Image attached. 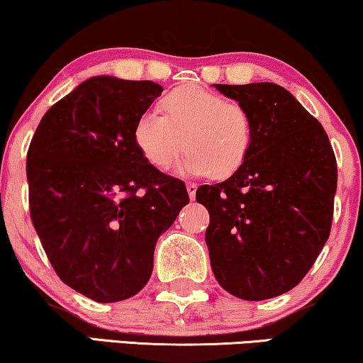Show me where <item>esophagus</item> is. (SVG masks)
Returning <instances> with one entry per match:
<instances>
[{"mask_svg":"<svg viewBox=\"0 0 363 363\" xmlns=\"http://www.w3.org/2000/svg\"><path fill=\"white\" fill-rule=\"evenodd\" d=\"M186 191H188V196H190V200H195V195H196L195 183H186Z\"/></svg>","mask_w":363,"mask_h":363,"instance_id":"esophagus-1","label":"esophagus"}]
</instances>
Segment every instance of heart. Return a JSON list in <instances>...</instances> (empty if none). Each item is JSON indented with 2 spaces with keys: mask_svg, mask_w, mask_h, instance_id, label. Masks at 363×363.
<instances>
[{
  "mask_svg": "<svg viewBox=\"0 0 363 363\" xmlns=\"http://www.w3.org/2000/svg\"><path fill=\"white\" fill-rule=\"evenodd\" d=\"M162 108L163 115L143 111L133 126L136 148L150 164L164 170L186 148L178 164L183 175L225 180L242 170L255 138L253 116L243 105L186 84L164 95Z\"/></svg>",
  "mask_w": 363,
  "mask_h": 363,
  "instance_id": "b5f03b06",
  "label": "heart"
}]
</instances>
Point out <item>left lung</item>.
I'll return each mask as SVG.
<instances>
[{
	"instance_id": "8db88e82",
	"label": "left lung",
	"mask_w": 363,
	"mask_h": 363,
	"mask_svg": "<svg viewBox=\"0 0 363 363\" xmlns=\"http://www.w3.org/2000/svg\"><path fill=\"white\" fill-rule=\"evenodd\" d=\"M253 116L247 163L222 183L201 185L211 270L243 300L279 296L302 281L328 240L337 162L323 126L275 83L215 84Z\"/></svg>"
}]
</instances>
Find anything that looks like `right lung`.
<instances>
[{"label": "right lung", "mask_w": 363, "mask_h": 363, "mask_svg": "<svg viewBox=\"0 0 363 363\" xmlns=\"http://www.w3.org/2000/svg\"><path fill=\"white\" fill-rule=\"evenodd\" d=\"M153 82L93 77L55 103L26 158L30 213L61 280L100 303L148 284L158 237L190 199L150 164L135 121L162 95Z\"/></svg>", "instance_id": "1"}]
</instances>
